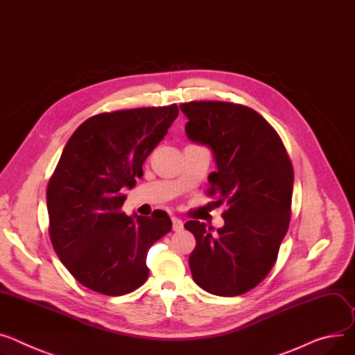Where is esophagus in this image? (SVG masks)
<instances>
[{"label":"esophagus","mask_w":355,"mask_h":355,"mask_svg":"<svg viewBox=\"0 0 355 355\" xmlns=\"http://www.w3.org/2000/svg\"><path fill=\"white\" fill-rule=\"evenodd\" d=\"M171 221H173V230L174 231H181L182 230V221L178 218V217H171Z\"/></svg>","instance_id":"obj_1"}]
</instances>
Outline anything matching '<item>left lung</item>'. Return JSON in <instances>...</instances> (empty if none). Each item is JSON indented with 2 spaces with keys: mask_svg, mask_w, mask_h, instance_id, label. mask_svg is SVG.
Segmentation results:
<instances>
[{
  "mask_svg": "<svg viewBox=\"0 0 355 355\" xmlns=\"http://www.w3.org/2000/svg\"><path fill=\"white\" fill-rule=\"evenodd\" d=\"M180 108L188 118L187 137L214 154L217 171L208 175V191L228 207L216 232L200 221L184 224L197 240L188 259L193 278L214 295L244 294L268 275L287 234L291 161L275 130L248 107L191 101Z\"/></svg>",
  "mask_w": 355,
  "mask_h": 355,
  "instance_id": "left-lung-1",
  "label": "left lung"
}]
</instances>
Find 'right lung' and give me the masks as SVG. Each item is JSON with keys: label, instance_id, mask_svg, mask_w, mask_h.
Returning <instances> with one entry per match:
<instances>
[{"label": "right lung", "instance_id": "1", "mask_svg": "<svg viewBox=\"0 0 355 355\" xmlns=\"http://www.w3.org/2000/svg\"><path fill=\"white\" fill-rule=\"evenodd\" d=\"M177 116L175 104L97 114L65 144L46 188L50 239L84 287L114 297L146 282L148 250L173 224L161 209L125 216L123 191Z\"/></svg>", "mask_w": 355, "mask_h": 355}]
</instances>
